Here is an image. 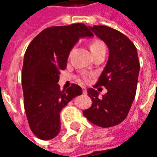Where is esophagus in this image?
Instances as JSON below:
<instances>
[{
    "label": "esophagus",
    "instance_id": "obj_1",
    "mask_svg": "<svg viewBox=\"0 0 157 157\" xmlns=\"http://www.w3.org/2000/svg\"><path fill=\"white\" fill-rule=\"evenodd\" d=\"M82 93H83L84 95H86V94L87 93V91H86V89L85 87H82Z\"/></svg>",
    "mask_w": 157,
    "mask_h": 157
}]
</instances>
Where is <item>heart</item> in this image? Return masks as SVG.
I'll return each mask as SVG.
<instances>
[{
  "instance_id": "1",
  "label": "heart",
  "mask_w": 157,
  "mask_h": 157,
  "mask_svg": "<svg viewBox=\"0 0 157 157\" xmlns=\"http://www.w3.org/2000/svg\"><path fill=\"white\" fill-rule=\"evenodd\" d=\"M105 48V47H104L103 43H102L100 39H94V40L91 43V44H90V49H91L92 53L95 52L96 50H98V49H99V48ZM88 75H86V74L82 75V78L83 79L84 81H88Z\"/></svg>"
}]
</instances>
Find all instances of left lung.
I'll list each match as a JSON object with an SVG mask.
<instances>
[{
  "label": "left lung",
  "instance_id": "1",
  "mask_svg": "<svg viewBox=\"0 0 157 157\" xmlns=\"http://www.w3.org/2000/svg\"><path fill=\"white\" fill-rule=\"evenodd\" d=\"M90 29L109 47L108 63L93 86H103L108 92L99 98L97 90L87 89L92 103L83 115L95 125L109 128L120 124L128 115L136 93L140 61L135 44L124 33L108 26Z\"/></svg>",
  "mask_w": 157,
  "mask_h": 157
}]
</instances>
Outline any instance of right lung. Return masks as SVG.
<instances>
[{"label": "right lung", "mask_w": 157, "mask_h": 157, "mask_svg": "<svg viewBox=\"0 0 157 157\" xmlns=\"http://www.w3.org/2000/svg\"><path fill=\"white\" fill-rule=\"evenodd\" d=\"M92 36L85 24L74 23L47 28L29 44L22 71L23 103L29 127L39 139L47 140L58 135L59 113L82 93L76 84L61 91L59 75L66 68L69 54L79 39Z\"/></svg>", "instance_id": "1"}]
</instances>
